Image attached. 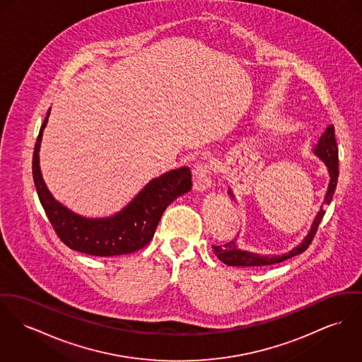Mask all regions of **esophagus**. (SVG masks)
I'll list each match as a JSON object with an SVG mask.
<instances>
[{"mask_svg": "<svg viewBox=\"0 0 362 362\" xmlns=\"http://www.w3.org/2000/svg\"><path fill=\"white\" fill-rule=\"evenodd\" d=\"M193 180L197 192H205L212 185V169L208 163H197L193 168Z\"/></svg>", "mask_w": 362, "mask_h": 362, "instance_id": "esophagus-1", "label": "esophagus"}]
</instances>
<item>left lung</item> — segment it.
Masks as SVG:
<instances>
[{
	"instance_id": "8db88e82",
	"label": "left lung",
	"mask_w": 362,
	"mask_h": 362,
	"mask_svg": "<svg viewBox=\"0 0 362 362\" xmlns=\"http://www.w3.org/2000/svg\"><path fill=\"white\" fill-rule=\"evenodd\" d=\"M314 153L325 163V165L328 167L329 176H331L328 192H327L325 201H324L325 204H329L332 197H334V189H336V185H337V177H339V157H337V144H336V139H334V125H329L327 128V131L324 132L321 139L318 140V144H315ZM228 193L231 194V192H228ZM324 215H325V211L321 208L318 215L315 216V221L313 223L306 238L302 241V244L298 245L296 248H293L289 253H285V255H281V256H260V255H256V253L238 250L237 245H235V241H230V243H226L223 245H212V250L215 252V255L219 257V260H222L223 263H226L228 266L257 267V266H270V264L281 263V262H284L289 257H293L299 253H303L310 247Z\"/></svg>"
}]
</instances>
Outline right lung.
<instances>
[{"label":"right lung","mask_w":362,"mask_h":362,"mask_svg":"<svg viewBox=\"0 0 362 362\" xmlns=\"http://www.w3.org/2000/svg\"><path fill=\"white\" fill-rule=\"evenodd\" d=\"M49 112L34 146L33 179L40 202L56 235L70 250L92 256L127 255L146 247L151 241L168 205L192 189L190 168L169 170L153 179L129 205L112 218L86 219L59 204L44 183L38 151Z\"/></svg>","instance_id":"add662e5"}]
</instances>
